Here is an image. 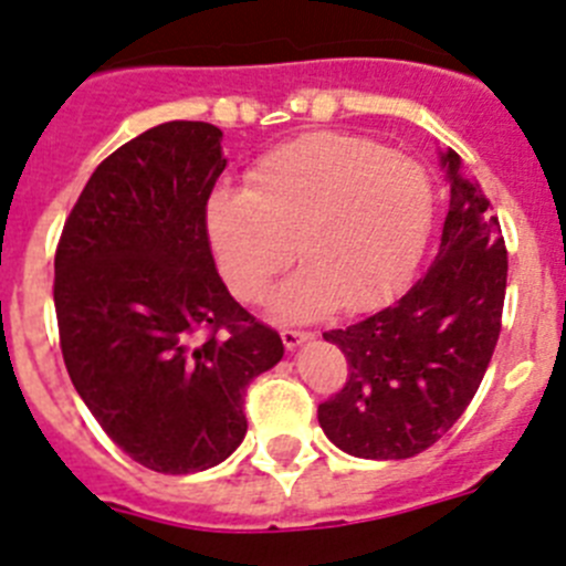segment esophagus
Returning <instances> with one entry per match:
<instances>
[{"label": "esophagus", "instance_id": "obj_1", "mask_svg": "<svg viewBox=\"0 0 566 566\" xmlns=\"http://www.w3.org/2000/svg\"><path fill=\"white\" fill-rule=\"evenodd\" d=\"M313 333H304V331H282V342L287 350H296V347H302L304 342H311Z\"/></svg>", "mask_w": 566, "mask_h": 566}]
</instances>
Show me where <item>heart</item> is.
Wrapping results in <instances>:
<instances>
[{"instance_id": "1", "label": "heart", "mask_w": 566, "mask_h": 566, "mask_svg": "<svg viewBox=\"0 0 566 566\" xmlns=\"http://www.w3.org/2000/svg\"><path fill=\"white\" fill-rule=\"evenodd\" d=\"M436 190L410 156L361 136L307 134L270 150L248 190L210 196L205 224L235 296L259 304L298 255L302 270L273 298L284 322L367 311L401 287L430 235Z\"/></svg>"}]
</instances>
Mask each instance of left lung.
<instances>
[{
  "instance_id": "left-lung-1",
  "label": "left lung",
  "mask_w": 566,
  "mask_h": 566,
  "mask_svg": "<svg viewBox=\"0 0 566 566\" xmlns=\"http://www.w3.org/2000/svg\"><path fill=\"white\" fill-rule=\"evenodd\" d=\"M450 210L439 253L401 298L324 333L347 356L342 392L318 405L324 436L356 459H410L473 401L501 333L507 250L455 150H439Z\"/></svg>"
}]
</instances>
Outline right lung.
Wrapping results in <instances>:
<instances>
[{"label":"right lung","instance_id":"right-lung-1","mask_svg":"<svg viewBox=\"0 0 566 566\" xmlns=\"http://www.w3.org/2000/svg\"><path fill=\"white\" fill-rule=\"evenodd\" d=\"M224 165L216 125L150 127L93 170L53 262L67 376L156 473L222 464L248 432L244 387L284 356L216 273L205 213Z\"/></svg>","mask_w":566,"mask_h":566}]
</instances>
